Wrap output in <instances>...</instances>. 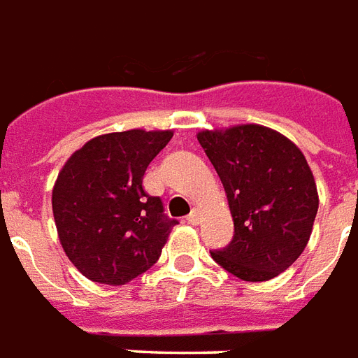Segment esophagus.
I'll return each mask as SVG.
<instances>
[{"label":"esophagus","instance_id":"obj_1","mask_svg":"<svg viewBox=\"0 0 358 358\" xmlns=\"http://www.w3.org/2000/svg\"><path fill=\"white\" fill-rule=\"evenodd\" d=\"M187 221H189L190 225H196V223H198V211L196 210L190 211L189 215H187Z\"/></svg>","mask_w":358,"mask_h":358}]
</instances>
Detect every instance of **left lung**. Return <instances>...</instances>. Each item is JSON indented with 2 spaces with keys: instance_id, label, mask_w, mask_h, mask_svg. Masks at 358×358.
I'll return each mask as SVG.
<instances>
[{
  "instance_id": "left-lung-1",
  "label": "left lung",
  "mask_w": 358,
  "mask_h": 358,
  "mask_svg": "<svg viewBox=\"0 0 358 358\" xmlns=\"http://www.w3.org/2000/svg\"><path fill=\"white\" fill-rule=\"evenodd\" d=\"M233 213L234 236L210 250L227 273L250 282L271 280L296 262L309 242L318 194L301 150L263 125L198 133Z\"/></svg>"
}]
</instances>
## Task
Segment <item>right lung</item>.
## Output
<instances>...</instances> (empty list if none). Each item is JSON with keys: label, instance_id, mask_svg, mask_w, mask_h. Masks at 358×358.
<instances>
[{"label": "right lung", "instance_id": "obj_1", "mask_svg": "<svg viewBox=\"0 0 358 358\" xmlns=\"http://www.w3.org/2000/svg\"><path fill=\"white\" fill-rule=\"evenodd\" d=\"M171 131L108 133L85 143L64 164L53 189L59 238L76 268L120 286L158 262L177 219L143 189L148 164Z\"/></svg>", "mask_w": 358, "mask_h": 358}]
</instances>
